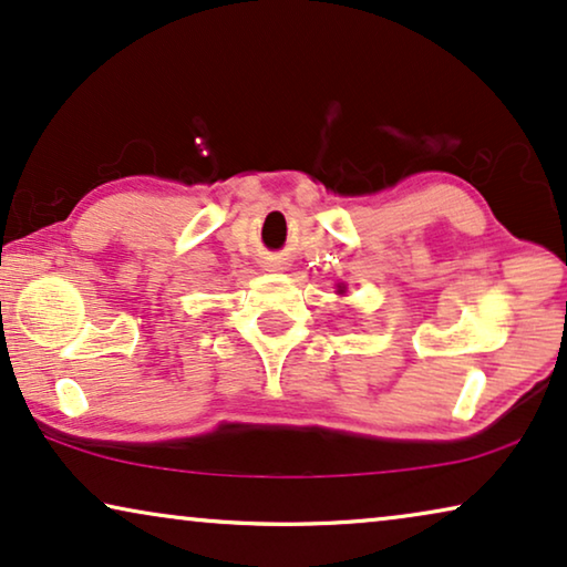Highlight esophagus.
<instances>
[{"label": "esophagus", "mask_w": 567, "mask_h": 567, "mask_svg": "<svg viewBox=\"0 0 567 567\" xmlns=\"http://www.w3.org/2000/svg\"><path fill=\"white\" fill-rule=\"evenodd\" d=\"M278 266H281V262H276V260H274V268H278Z\"/></svg>", "instance_id": "1"}]
</instances>
